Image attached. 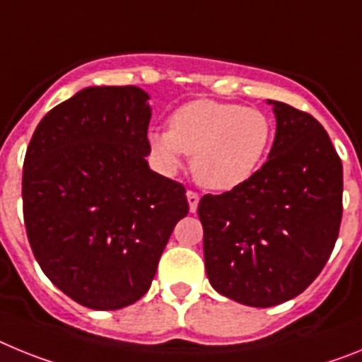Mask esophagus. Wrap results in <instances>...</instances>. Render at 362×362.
Segmentation results:
<instances>
[{"label":"esophagus","mask_w":362,"mask_h":362,"mask_svg":"<svg viewBox=\"0 0 362 362\" xmlns=\"http://www.w3.org/2000/svg\"><path fill=\"white\" fill-rule=\"evenodd\" d=\"M199 200H200V194L197 191H187V202H189V211L194 213L197 211V207H199Z\"/></svg>","instance_id":"1"}]
</instances>
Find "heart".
<instances>
[{"instance_id":"heart-1","label":"heart","mask_w":362,"mask_h":362,"mask_svg":"<svg viewBox=\"0 0 362 362\" xmlns=\"http://www.w3.org/2000/svg\"><path fill=\"white\" fill-rule=\"evenodd\" d=\"M273 125L266 112L238 103L197 100L169 118V131L149 133V147L163 171L191 158L193 177L204 187L229 191L255 175L272 146Z\"/></svg>"}]
</instances>
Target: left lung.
Segmentation results:
<instances>
[{
    "instance_id": "obj_1",
    "label": "left lung",
    "mask_w": 362,
    "mask_h": 362,
    "mask_svg": "<svg viewBox=\"0 0 362 362\" xmlns=\"http://www.w3.org/2000/svg\"><path fill=\"white\" fill-rule=\"evenodd\" d=\"M269 103V158L244 184L199 204L207 279L255 308L286 303L315 281L342 218V162L325 127L288 103Z\"/></svg>"
}]
</instances>
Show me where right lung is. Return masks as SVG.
Returning <instances> with one entry per match:
<instances>
[{
    "label": "right lung",
    "instance_id": "obj_1",
    "mask_svg": "<svg viewBox=\"0 0 362 362\" xmlns=\"http://www.w3.org/2000/svg\"><path fill=\"white\" fill-rule=\"evenodd\" d=\"M149 96L87 87L37 124L23 162V220L40 268L90 310H120L149 290L185 187L147 165Z\"/></svg>",
    "mask_w": 362,
    "mask_h": 362
}]
</instances>
